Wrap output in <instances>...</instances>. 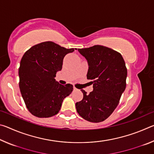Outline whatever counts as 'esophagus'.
I'll return each mask as SVG.
<instances>
[{
	"mask_svg": "<svg viewBox=\"0 0 154 154\" xmlns=\"http://www.w3.org/2000/svg\"><path fill=\"white\" fill-rule=\"evenodd\" d=\"M73 90H77V88H75V87L74 86V87H73Z\"/></svg>",
	"mask_w": 154,
	"mask_h": 154,
	"instance_id": "1",
	"label": "esophagus"
}]
</instances>
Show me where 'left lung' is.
I'll return each mask as SVG.
<instances>
[{"label":"left lung","instance_id":"8db88e82","mask_svg":"<svg viewBox=\"0 0 154 154\" xmlns=\"http://www.w3.org/2000/svg\"><path fill=\"white\" fill-rule=\"evenodd\" d=\"M88 64L87 79L94 90L89 94L81 90L83 99L75 104L81 117L91 122L105 120L118 106L126 89L127 69L118 51L103 45L78 49Z\"/></svg>","mask_w":154,"mask_h":154}]
</instances>
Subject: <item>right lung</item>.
I'll use <instances>...</instances> for the list:
<instances>
[{
    "mask_svg": "<svg viewBox=\"0 0 154 154\" xmlns=\"http://www.w3.org/2000/svg\"><path fill=\"white\" fill-rule=\"evenodd\" d=\"M74 51L46 41L24 54L19 69V86L26 106L33 116L43 118L55 116L64 99L71 94L72 85L60 84L55 77L62 70L64 56Z\"/></svg>",
    "mask_w": 154,
    "mask_h": 154,
    "instance_id": "add662e5",
    "label": "right lung"
}]
</instances>
